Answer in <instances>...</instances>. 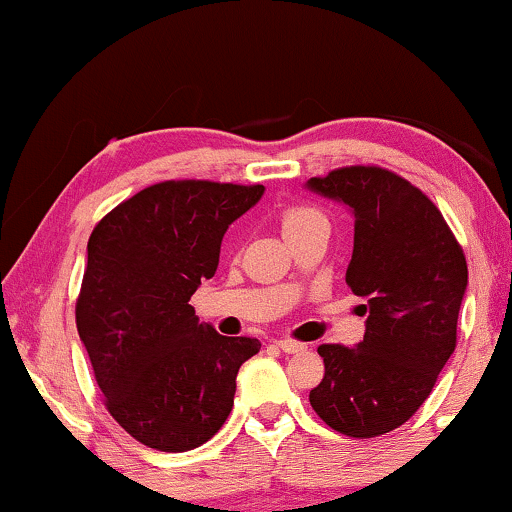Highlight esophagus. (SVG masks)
<instances>
[{"label":"esophagus","mask_w":512,"mask_h":512,"mask_svg":"<svg viewBox=\"0 0 512 512\" xmlns=\"http://www.w3.org/2000/svg\"><path fill=\"white\" fill-rule=\"evenodd\" d=\"M277 347L282 349L284 354H298V352H305V345L303 342H296V340H277Z\"/></svg>","instance_id":"34e87169"}]
</instances>
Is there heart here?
<instances>
[{
    "instance_id": "heart-1",
    "label": "heart",
    "mask_w": 512,
    "mask_h": 512,
    "mask_svg": "<svg viewBox=\"0 0 512 512\" xmlns=\"http://www.w3.org/2000/svg\"><path fill=\"white\" fill-rule=\"evenodd\" d=\"M317 219H324L317 209H310V207H291L286 209L282 214V228H284V235L293 233V230L307 226L310 221H317Z\"/></svg>"
}]
</instances>
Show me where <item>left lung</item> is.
Listing matches in <instances>:
<instances>
[{
    "label": "left lung",
    "instance_id": "1",
    "mask_svg": "<svg viewBox=\"0 0 512 512\" xmlns=\"http://www.w3.org/2000/svg\"><path fill=\"white\" fill-rule=\"evenodd\" d=\"M307 191L354 216L347 284L366 300L354 347L321 345L324 380L310 391L317 415L349 438H375L408 422L457 347L466 296L464 251L426 195L382 167H342Z\"/></svg>",
    "mask_w": 512,
    "mask_h": 512
}]
</instances>
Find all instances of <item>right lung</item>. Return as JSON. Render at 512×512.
<instances>
[{
  "instance_id": "1",
  "label": "right lung",
  "mask_w": 512,
  "mask_h": 512,
  "mask_svg": "<svg viewBox=\"0 0 512 512\" xmlns=\"http://www.w3.org/2000/svg\"><path fill=\"white\" fill-rule=\"evenodd\" d=\"M265 188L153 184L97 223L76 300V328L111 417L160 452L200 447L221 429L237 370L256 338L200 324L188 300L219 268L228 226Z\"/></svg>"
}]
</instances>
